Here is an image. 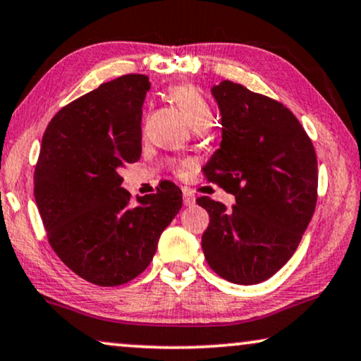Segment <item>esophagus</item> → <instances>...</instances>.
I'll list each match as a JSON object with an SVG mask.
<instances>
[{"label":"esophagus","instance_id":"34e87169","mask_svg":"<svg viewBox=\"0 0 361 361\" xmlns=\"http://www.w3.org/2000/svg\"><path fill=\"white\" fill-rule=\"evenodd\" d=\"M183 203H185V206H193L195 204V196L188 188L183 190Z\"/></svg>","mask_w":361,"mask_h":361}]
</instances>
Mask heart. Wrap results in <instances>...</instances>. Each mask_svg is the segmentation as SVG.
Segmentation results:
<instances>
[{"mask_svg": "<svg viewBox=\"0 0 361 361\" xmlns=\"http://www.w3.org/2000/svg\"><path fill=\"white\" fill-rule=\"evenodd\" d=\"M168 97L196 132L206 130L213 123V109L198 87L191 84H176L168 89Z\"/></svg>", "mask_w": 361, "mask_h": 361, "instance_id": "obj_1", "label": "heart"}]
</instances>
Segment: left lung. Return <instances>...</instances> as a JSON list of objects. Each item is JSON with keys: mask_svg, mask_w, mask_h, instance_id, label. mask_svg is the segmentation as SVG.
<instances>
[{"mask_svg": "<svg viewBox=\"0 0 361 361\" xmlns=\"http://www.w3.org/2000/svg\"><path fill=\"white\" fill-rule=\"evenodd\" d=\"M223 140L203 173L236 196L228 209L201 196L209 224L201 238L209 267L234 284H259L292 257L317 204V155L284 104L223 80L211 89Z\"/></svg>", "mask_w": 361, "mask_h": 361, "instance_id": "1", "label": "left lung"}]
</instances>
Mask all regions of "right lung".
Instances as JSON below:
<instances>
[{"instance_id":"add662e5","label":"right lung","mask_w":361,"mask_h":361,"mask_svg":"<svg viewBox=\"0 0 361 361\" xmlns=\"http://www.w3.org/2000/svg\"><path fill=\"white\" fill-rule=\"evenodd\" d=\"M148 77L120 75L57 112L35 170V198L51 247L77 276L115 287L145 271L183 204L175 183L132 203L120 176L142 155Z\"/></svg>"}]
</instances>
